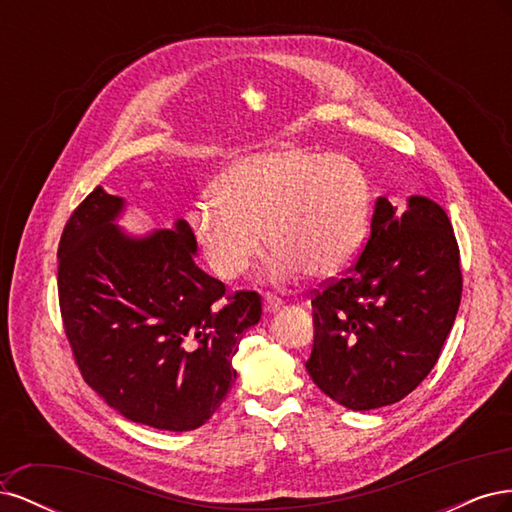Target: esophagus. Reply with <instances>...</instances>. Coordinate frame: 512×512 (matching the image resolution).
<instances>
[{"instance_id": "34e87169", "label": "esophagus", "mask_w": 512, "mask_h": 512, "mask_svg": "<svg viewBox=\"0 0 512 512\" xmlns=\"http://www.w3.org/2000/svg\"><path fill=\"white\" fill-rule=\"evenodd\" d=\"M262 307H265V312H275V309L282 307V299L277 297V294L265 292V301H262Z\"/></svg>"}]
</instances>
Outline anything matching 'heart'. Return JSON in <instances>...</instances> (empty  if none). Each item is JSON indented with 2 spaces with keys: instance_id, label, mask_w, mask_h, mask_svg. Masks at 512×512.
Listing matches in <instances>:
<instances>
[{
  "instance_id": "b5f03b06",
  "label": "heart",
  "mask_w": 512,
  "mask_h": 512,
  "mask_svg": "<svg viewBox=\"0 0 512 512\" xmlns=\"http://www.w3.org/2000/svg\"><path fill=\"white\" fill-rule=\"evenodd\" d=\"M213 198L215 205L192 211L190 224L209 269L224 282L250 269L265 241L273 250L269 277L290 282L303 271L339 273L365 239L367 181L344 156L299 147L256 153L228 170Z\"/></svg>"
}]
</instances>
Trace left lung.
I'll list each match as a JSON object with an SVG mask.
<instances>
[{
  "mask_svg": "<svg viewBox=\"0 0 512 512\" xmlns=\"http://www.w3.org/2000/svg\"><path fill=\"white\" fill-rule=\"evenodd\" d=\"M459 245L444 209L410 196L376 200L354 265L314 290V348L305 369L350 410L404 399L436 365L461 301Z\"/></svg>",
  "mask_w": 512,
  "mask_h": 512,
  "instance_id": "8db88e82",
  "label": "left lung"
}]
</instances>
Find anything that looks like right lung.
<instances>
[{
	"mask_svg": "<svg viewBox=\"0 0 512 512\" xmlns=\"http://www.w3.org/2000/svg\"><path fill=\"white\" fill-rule=\"evenodd\" d=\"M123 198L100 185L74 209L59 241V309L85 382L134 423L190 431L226 399L241 333L260 294L196 267L190 224L130 237Z\"/></svg>",
	"mask_w": 512,
	"mask_h": 512,
	"instance_id": "1",
	"label": "right lung"
}]
</instances>
